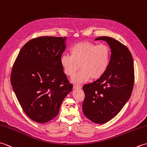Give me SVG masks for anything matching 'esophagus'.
<instances>
[{"label":"esophagus","instance_id":"obj_1","mask_svg":"<svg viewBox=\"0 0 147 147\" xmlns=\"http://www.w3.org/2000/svg\"><path fill=\"white\" fill-rule=\"evenodd\" d=\"M81 88H82V86H81L80 85H76V84L74 85V89H81Z\"/></svg>","mask_w":147,"mask_h":147}]
</instances>
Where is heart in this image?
<instances>
[{"label":"heart","instance_id":"b5f03b06","mask_svg":"<svg viewBox=\"0 0 147 147\" xmlns=\"http://www.w3.org/2000/svg\"><path fill=\"white\" fill-rule=\"evenodd\" d=\"M70 52V55H61L60 61L63 72L68 77L74 76L80 66L81 70L71 79L74 83H83L90 78L99 79L109 67L111 50L106 45L80 42L73 45Z\"/></svg>","mask_w":147,"mask_h":147}]
</instances>
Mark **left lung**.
Here are the masks:
<instances>
[{
	"mask_svg": "<svg viewBox=\"0 0 147 147\" xmlns=\"http://www.w3.org/2000/svg\"><path fill=\"white\" fill-rule=\"evenodd\" d=\"M95 40L108 44L111 52L110 63L102 77L83 86L82 110L91 121L103 124L115 118L131 97L134 67L128 48L119 41L108 36H100Z\"/></svg>",
	"mask_w": 147,
	"mask_h": 147,
	"instance_id": "obj_1",
	"label": "left lung"
}]
</instances>
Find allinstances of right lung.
<instances>
[{
    "label": "right lung",
    "mask_w": 147,
    "mask_h": 147,
    "mask_svg": "<svg viewBox=\"0 0 147 147\" xmlns=\"http://www.w3.org/2000/svg\"><path fill=\"white\" fill-rule=\"evenodd\" d=\"M66 37L32 39L19 51L11 76L12 89L21 107L31 119L45 123L59 113L73 85L60 65Z\"/></svg>",
    "instance_id": "add662e5"
}]
</instances>
